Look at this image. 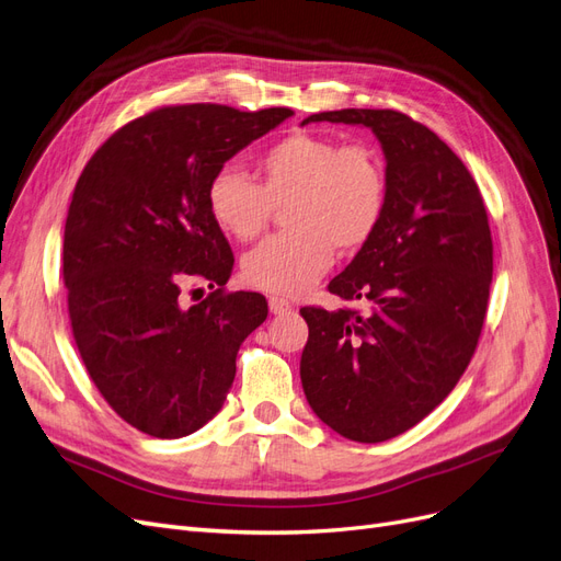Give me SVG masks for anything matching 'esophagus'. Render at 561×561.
I'll return each mask as SVG.
<instances>
[{
  "mask_svg": "<svg viewBox=\"0 0 561 561\" xmlns=\"http://www.w3.org/2000/svg\"><path fill=\"white\" fill-rule=\"evenodd\" d=\"M267 305H270V312H273V314H291V310H294L291 302L284 300V298H277V296L270 298Z\"/></svg>",
  "mask_w": 561,
  "mask_h": 561,
  "instance_id": "1",
  "label": "esophagus"
}]
</instances>
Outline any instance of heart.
Listing matches in <instances>:
<instances>
[{
    "mask_svg": "<svg viewBox=\"0 0 561 561\" xmlns=\"http://www.w3.org/2000/svg\"><path fill=\"white\" fill-rule=\"evenodd\" d=\"M256 179L219 170L207 186V211L228 238L251 242L282 207L288 230L242 261L247 284L273 296H302L329 273L333 249L356 254L387 211V170L368 144L340 147L323 135H286L256 158Z\"/></svg>",
    "mask_w": 561,
    "mask_h": 561,
    "instance_id": "1",
    "label": "heart"
}]
</instances>
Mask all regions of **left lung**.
Listing matches in <instances>:
<instances>
[{"label":"left lung","instance_id":"8db88e82","mask_svg":"<svg viewBox=\"0 0 561 561\" xmlns=\"http://www.w3.org/2000/svg\"><path fill=\"white\" fill-rule=\"evenodd\" d=\"M370 128L387 160V211L329 291L368 310L302 307L305 399L356 443L422 422L478 347L492 284V232L478 184L426 125L393 110L321 112L307 123Z\"/></svg>","mask_w":561,"mask_h":561}]
</instances>
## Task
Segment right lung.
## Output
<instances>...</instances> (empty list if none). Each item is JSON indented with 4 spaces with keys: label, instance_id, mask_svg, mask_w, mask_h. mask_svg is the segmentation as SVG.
<instances>
[{
    "label": "right lung",
    "instance_id": "add662e5",
    "mask_svg": "<svg viewBox=\"0 0 561 561\" xmlns=\"http://www.w3.org/2000/svg\"><path fill=\"white\" fill-rule=\"evenodd\" d=\"M288 116L162 106L123 125L79 176L62 244L71 333L104 401L153 438L191 436L221 410L238 350L267 317L261 294L224 291L234 259L207 186ZM197 280L215 291L186 308L181 291Z\"/></svg>",
    "mask_w": 561,
    "mask_h": 561
}]
</instances>
